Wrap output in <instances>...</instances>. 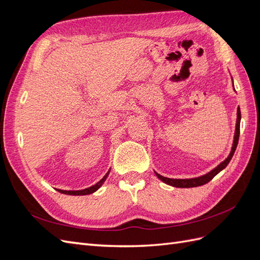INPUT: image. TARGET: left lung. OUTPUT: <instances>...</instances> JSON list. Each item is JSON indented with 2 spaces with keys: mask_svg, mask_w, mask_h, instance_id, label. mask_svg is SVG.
Listing matches in <instances>:
<instances>
[{
  "mask_svg": "<svg viewBox=\"0 0 260 260\" xmlns=\"http://www.w3.org/2000/svg\"><path fill=\"white\" fill-rule=\"evenodd\" d=\"M240 122H241V111H240V106H239V108H238L237 128H235V135H234V141H233V146H232V149H231V153H230L229 156H228V158L224 161H222L221 164H220L219 166H217L214 170H211L210 172H208L207 175H204L202 177L193 178V179H169V178H166V177H162V176L157 174V172H155L156 176L158 177L162 181V182H165L166 184L175 186V187H195V186H201V185H204V184L208 183L212 178H214L216 175H218L219 172L221 171L222 169H224L228 166V164L230 162L232 156H233V154L235 152V149H237L238 143H239Z\"/></svg>",
  "mask_w": 260,
  "mask_h": 260,
  "instance_id": "obj_1",
  "label": "left lung"
}]
</instances>
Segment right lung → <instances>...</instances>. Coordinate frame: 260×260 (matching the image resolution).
Returning a JSON list of instances; mask_svg holds the SVG:
<instances>
[{"label":"right lung","instance_id":"obj_1","mask_svg":"<svg viewBox=\"0 0 260 260\" xmlns=\"http://www.w3.org/2000/svg\"><path fill=\"white\" fill-rule=\"evenodd\" d=\"M109 171H111V170H108V172L103 177V179H101L96 184H94V185H92V186H90L88 188H84V190H81V191H62V190H57V191L62 193V194H68V195H88V194H92V193L95 192L98 188H100V186L102 184L104 183V181L106 180V178H107V176L109 174Z\"/></svg>","mask_w":260,"mask_h":260}]
</instances>
